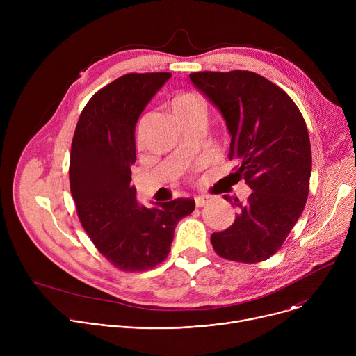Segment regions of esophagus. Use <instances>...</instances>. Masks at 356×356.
I'll return each instance as SVG.
<instances>
[{
    "label": "esophagus",
    "mask_w": 356,
    "mask_h": 356,
    "mask_svg": "<svg viewBox=\"0 0 356 356\" xmlns=\"http://www.w3.org/2000/svg\"><path fill=\"white\" fill-rule=\"evenodd\" d=\"M194 200H195V206L197 207H204L206 204H209V202H210V197L209 195H198Z\"/></svg>",
    "instance_id": "obj_1"
}]
</instances>
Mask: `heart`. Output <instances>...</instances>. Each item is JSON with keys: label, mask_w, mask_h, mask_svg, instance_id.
<instances>
[{"label": "heart", "mask_w": 356, "mask_h": 356, "mask_svg": "<svg viewBox=\"0 0 356 356\" xmlns=\"http://www.w3.org/2000/svg\"><path fill=\"white\" fill-rule=\"evenodd\" d=\"M170 106H172V111L175 113H183V111H201V106H200V101L197 98L195 94L188 92V91H181L177 92L172 101H170Z\"/></svg>", "instance_id": "1"}]
</instances>
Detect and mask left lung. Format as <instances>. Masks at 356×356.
I'll return each instance as SVG.
<instances>
[{
  "label": "left lung",
  "mask_w": 356,
  "mask_h": 356,
  "mask_svg": "<svg viewBox=\"0 0 356 356\" xmlns=\"http://www.w3.org/2000/svg\"><path fill=\"white\" fill-rule=\"evenodd\" d=\"M191 83L222 114L231 145L228 158L253 190L246 204L224 195L238 209L234 224L211 235L224 259L257 264L280 249L309 197L312 146L294 101L275 83L248 70L198 72Z\"/></svg>",
  "instance_id": "8db88e82"
}]
</instances>
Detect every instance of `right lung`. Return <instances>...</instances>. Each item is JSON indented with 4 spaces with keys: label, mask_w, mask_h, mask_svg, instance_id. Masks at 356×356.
Here are the masks:
<instances>
[{
    "label": "right lung",
    "mask_w": 356,
    "mask_h": 356,
    "mask_svg": "<svg viewBox=\"0 0 356 356\" xmlns=\"http://www.w3.org/2000/svg\"><path fill=\"white\" fill-rule=\"evenodd\" d=\"M170 73H129L98 90L83 108L70 150V191L79 220L108 262L124 272L162 264L191 198L139 206L131 186L135 127Z\"/></svg>",
    "instance_id": "add662e5"
}]
</instances>
